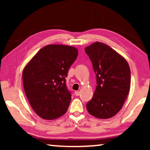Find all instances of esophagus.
<instances>
[{
  "mask_svg": "<svg viewBox=\"0 0 150 150\" xmlns=\"http://www.w3.org/2000/svg\"><path fill=\"white\" fill-rule=\"evenodd\" d=\"M74 93H75V95L76 96H80V92L79 91H75Z\"/></svg>",
  "mask_w": 150,
  "mask_h": 150,
  "instance_id": "obj_1",
  "label": "esophagus"
}]
</instances>
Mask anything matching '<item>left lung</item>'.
Segmentation results:
<instances>
[{"mask_svg": "<svg viewBox=\"0 0 150 150\" xmlns=\"http://www.w3.org/2000/svg\"><path fill=\"white\" fill-rule=\"evenodd\" d=\"M96 75V91L87 104L89 114L108 119L122 109L130 87V69L127 61L104 43L86 47Z\"/></svg>", "mask_w": 150, "mask_h": 150, "instance_id": "obj_1", "label": "left lung"}]
</instances>
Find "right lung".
Returning a JSON list of instances; mask_svg holds the SVG:
<instances>
[{"instance_id":"right-lung-1","label":"right lung","mask_w":150,"mask_h":150,"mask_svg":"<svg viewBox=\"0 0 150 150\" xmlns=\"http://www.w3.org/2000/svg\"><path fill=\"white\" fill-rule=\"evenodd\" d=\"M77 57L75 47L48 45L24 67V92L32 108L41 118L52 120L66 112L71 94L65 85V77Z\"/></svg>"}]
</instances>
